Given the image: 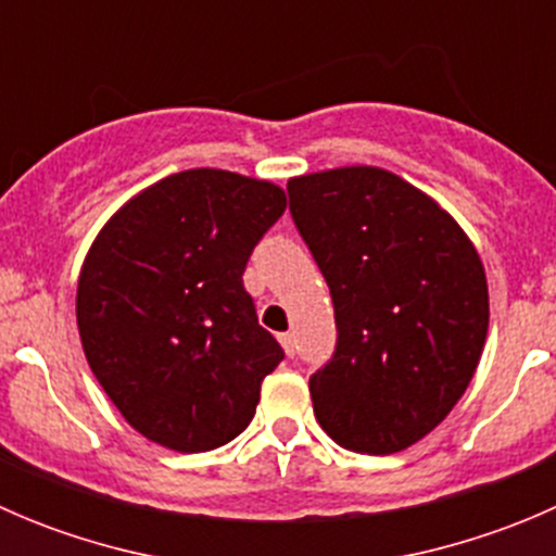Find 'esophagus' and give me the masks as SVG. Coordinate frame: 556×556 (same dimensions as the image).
<instances>
[{
    "label": "esophagus",
    "mask_w": 556,
    "mask_h": 556,
    "mask_svg": "<svg viewBox=\"0 0 556 556\" xmlns=\"http://www.w3.org/2000/svg\"><path fill=\"white\" fill-rule=\"evenodd\" d=\"M279 344H282L285 355L288 357L295 355V336L293 333H279Z\"/></svg>",
    "instance_id": "34e87169"
}]
</instances>
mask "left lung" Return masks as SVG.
<instances>
[{
  "label": "left lung",
  "instance_id": "1",
  "mask_svg": "<svg viewBox=\"0 0 556 556\" xmlns=\"http://www.w3.org/2000/svg\"><path fill=\"white\" fill-rule=\"evenodd\" d=\"M288 193L339 330L309 379L314 417L344 450H408L444 422L479 366L484 263L439 201L379 166L301 174Z\"/></svg>",
  "mask_w": 556,
  "mask_h": 556
}]
</instances>
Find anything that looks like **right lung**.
Returning <instances> with one entry per match:
<instances>
[{"mask_svg":"<svg viewBox=\"0 0 556 556\" xmlns=\"http://www.w3.org/2000/svg\"><path fill=\"white\" fill-rule=\"evenodd\" d=\"M288 199L268 179L188 169L148 185L93 239L77 330L93 377L128 425L174 452L228 444L285 357L242 274Z\"/></svg>","mask_w":556,"mask_h":556,"instance_id":"1","label":"right lung"}]
</instances>
